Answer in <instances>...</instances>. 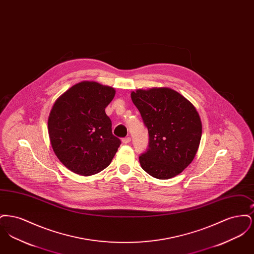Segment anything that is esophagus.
<instances>
[{"mask_svg": "<svg viewBox=\"0 0 254 254\" xmlns=\"http://www.w3.org/2000/svg\"><path fill=\"white\" fill-rule=\"evenodd\" d=\"M130 141H131L130 137H126V138H123V139H122L123 144H128Z\"/></svg>", "mask_w": 254, "mask_h": 254, "instance_id": "esophagus-1", "label": "esophagus"}]
</instances>
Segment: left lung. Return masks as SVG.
Listing matches in <instances>:
<instances>
[{"label":"left lung","mask_w":254,"mask_h":254,"mask_svg":"<svg viewBox=\"0 0 254 254\" xmlns=\"http://www.w3.org/2000/svg\"><path fill=\"white\" fill-rule=\"evenodd\" d=\"M149 134L146 152L139 157L150 176L167 180L179 175L193 161L202 136V122L193 105L169 87L132 91Z\"/></svg>","instance_id":"obj_1"}]
</instances>
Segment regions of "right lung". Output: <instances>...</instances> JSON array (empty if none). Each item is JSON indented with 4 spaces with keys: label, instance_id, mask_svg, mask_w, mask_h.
Wrapping results in <instances>:
<instances>
[{
    "label": "right lung",
    "instance_id": "obj_1",
    "mask_svg": "<svg viewBox=\"0 0 254 254\" xmlns=\"http://www.w3.org/2000/svg\"><path fill=\"white\" fill-rule=\"evenodd\" d=\"M115 88L90 81L69 87L49 112V140L61 163L74 173L91 176L108 168L121 141L111 131L105 109Z\"/></svg>",
    "mask_w": 254,
    "mask_h": 254
}]
</instances>
